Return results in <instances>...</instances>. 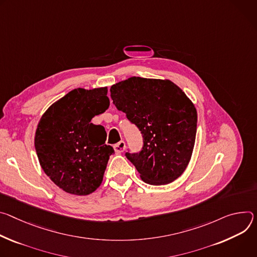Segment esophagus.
Here are the masks:
<instances>
[{
	"mask_svg": "<svg viewBox=\"0 0 257 257\" xmlns=\"http://www.w3.org/2000/svg\"><path fill=\"white\" fill-rule=\"evenodd\" d=\"M113 148H114V150H115L116 153H122V152L125 150V143H124V141L118 142L117 144H115V145L113 146Z\"/></svg>",
	"mask_w": 257,
	"mask_h": 257,
	"instance_id": "1",
	"label": "esophagus"
}]
</instances>
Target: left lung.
<instances>
[{"label": "left lung", "instance_id": "left-lung-1", "mask_svg": "<svg viewBox=\"0 0 257 257\" xmlns=\"http://www.w3.org/2000/svg\"><path fill=\"white\" fill-rule=\"evenodd\" d=\"M111 98L143 136V147L126 152L142 180L166 185L185 172L197 130V111L186 94L170 80L130 77L113 84Z\"/></svg>", "mask_w": 257, "mask_h": 257}]
</instances>
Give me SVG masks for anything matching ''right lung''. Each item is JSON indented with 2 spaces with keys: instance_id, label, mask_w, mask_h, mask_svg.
<instances>
[{
  "instance_id": "right-lung-1",
  "label": "right lung",
  "mask_w": 257,
  "mask_h": 257,
  "mask_svg": "<svg viewBox=\"0 0 257 257\" xmlns=\"http://www.w3.org/2000/svg\"><path fill=\"white\" fill-rule=\"evenodd\" d=\"M107 88L74 89L55 102L42 116L35 146L40 164L63 191L89 195L102 183L110 155L106 132L91 122L109 107Z\"/></svg>"
}]
</instances>
